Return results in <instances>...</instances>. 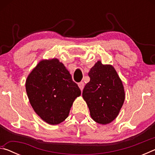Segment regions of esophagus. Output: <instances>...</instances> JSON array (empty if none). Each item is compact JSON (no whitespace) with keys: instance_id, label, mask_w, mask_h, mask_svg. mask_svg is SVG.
Wrapping results in <instances>:
<instances>
[{"instance_id":"obj_1","label":"esophagus","mask_w":155,"mask_h":155,"mask_svg":"<svg viewBox=\"0 0 155 155\" xmlns=\"http://www.w3.org/2000/svg\"><path fill=\"white\" fill-rule=\"evenodd\" d=\"M78 87H79L80 90L82 91L83 90V87H84V83L83 82H80L78 84Z\"/></svg>"}]
</instances>
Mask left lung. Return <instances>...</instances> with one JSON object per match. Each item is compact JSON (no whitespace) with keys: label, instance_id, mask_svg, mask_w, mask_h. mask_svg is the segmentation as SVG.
<instances>
[{"label":"left lung","instance_id":"obj_1","mask_svg":"<svg viewBox=\"0 0 155 155\" xmlns=\"http://www.w3.org/2000/svg\"><path fill=\"white\" fill-rule=\"evenodd\" d=\"M90 82L83 91L90 115L94 121L102 124L112 122L117 116L124 103V87L112 65H103L98 61L91 68Z\"/></svg>","mask_w":155,"mask_h":155}]
</instances>
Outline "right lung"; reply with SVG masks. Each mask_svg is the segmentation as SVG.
I'll use <instances>...</instances> for the list:
<instances>
[{"instance_id": "obj_1", "label": "right lung", "mask_w": 155, "mask_h": 155, "mask_svg": "<svg viewBox=\"0 0 155 155\" xmlns=\"http://www.w3.org/2000/svg\"><path fill=\"white\" fill-rule=\"evenodd\" d=\"M26 91L36 114L52 125L67 118L73 102L81 95L77 84L57 59L39 63L28 75Z\"/></svg>"}]
</instances>
